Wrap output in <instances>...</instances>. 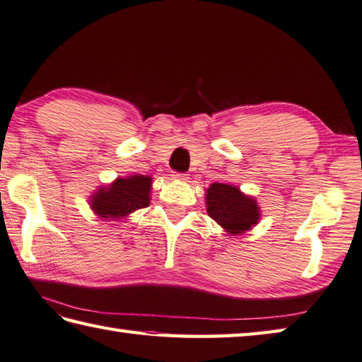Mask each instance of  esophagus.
I'll use <instances>...</instances> for the list:
<instances>
[{
    "label": "esophagus",
    "instance_id": "esophagus-1",
    "mask_svg": "<svg viewBox=\"0 0 362 362\" xmlns=\"http://www.w3.org/2000/svg\"><path fill=\"white\" fill-rule=\"evenodd\" d=\"M173 177H174L175 180H182V182L188 180V174H187V173H174Z\"/></svg>",
    "mask_w": 362,
    "mask_h": 362
}]
</instances>
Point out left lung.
I'll use <instances>...</instances> for the list:
<instances>
[{
	"instance_id": "1",
	"label": "left lung",
	"mask_w": 362,
	"mask_h": 362,
	"mask_svg": "<svg viewBox=\"0 0 362 362\" xmlns=\"http://www.w3.org/2000/svg\"><path fill=\"white\" fill-rule=\"evenodd\" d=\"M207 214L230 235H240L259 223L256 199L228 183H211L205 194Z\"/></svg>"
}]
</instances>
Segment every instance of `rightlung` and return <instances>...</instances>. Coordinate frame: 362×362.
<instances>
[{
    "instance_id": "add662e5",
    "label": "right lung",
    "mask_w": 362,
    "mask_h": 362,
    "mask_svg": "<svg viewBox=\"0 0 362 362\" xmlns=\"http://www.w3.org/2000/svg\"><path fill=\"white\" fill-rule=\"evenodd\" d=\"M151 175L119 177L111 185L98 188L90 196L89 205L103 219L124 218L151 204Z\"/></svg>"
}]
</instances>
